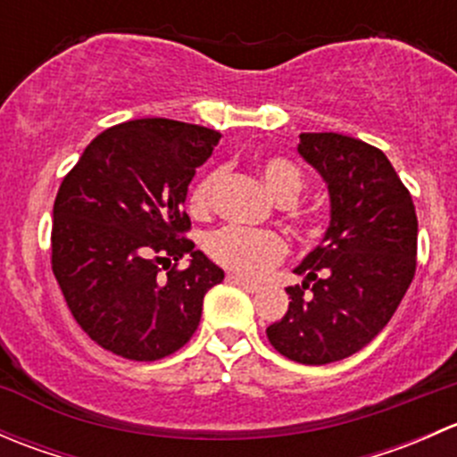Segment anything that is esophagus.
<instances>
[{"mask_svg":"<svg viewBox=\"0 0 457 457\" xmlns=\"http://www.w3.org/2000/svg\"><path fill=\"white\" fill-rule=\"evenodd\" d=\"M228 280L232 285H238V287H243L245 292H258V289H261V285L254 283V280H247V278H243V276H238V274H228Z\"/></svg>","mask_w":457,"mask_h":457,"instance_id":"esophagus-1","label":"esophagus"}]
</instances>
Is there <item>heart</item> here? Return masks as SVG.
<instances>
[{
    "label": "heart",
    "mask_w": 457,
    "mask_h": 457,
    "mask_svg": "<svg viewBox=\"0 0 457 457\" xmlns=\"http://www.w3.org/2000/svg\"><path fill=\"white\" fill-rule=\"evenodd\" d=\"M262 181L270 187L276 201L283 205H292L294 201L301 196L303 187H305V174L298 168L294 161L285 159V156H265L258 165ZM220 172L219 168L207 170L205 174L195 183L190 192V212L195 216L210 214L214 207V195L219 187ZM294 220L305 228H318V214L314 210H305V207H296L292 212ZM205 252L214 258L219 265L228 267V270L237 271L243 276H262L278 265L287 254V241L280 237L274 229H252L241 228V225H225V228L214 229L207 234L205 238Z\"/></svg>",
    "instance_id": "heart-1"
}]
</instances>
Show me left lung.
<instances>
[{
    "label": "left lung",
    "instance_id": "left-lung-1",
    "mask_svg": "<svg viewBox=\"0 0 457 457\" xmlns=\"http://www.w3.org/2000/svg\"><path fill=\"white\" fill-rule=\"evenodd\" d=\"M298 152L331 199L325 238L287 287L289 307L267 327L271 347L301 365H327L371 343L416 274L418 216L385 152L336 132H303Z\"/></svg>",
    "mask_w": 457,
    "mask_h": 457
}]
</instances>
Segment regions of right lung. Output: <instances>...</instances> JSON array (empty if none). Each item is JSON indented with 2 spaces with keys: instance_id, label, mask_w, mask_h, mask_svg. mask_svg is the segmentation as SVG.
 I'll return each instance as SVG.
<instances>
[{
  "instance_id": "right-lung-1",
  "label": "right lung",
  "mask_w": 457,
  "mask_h": 457,
  "mask_svg": "<svg viewBox=\"0 0 457 457\" xmlns=\"http://www.w3.org/2000/svg\"><path fill=\"white\" fill-rule=\"evenodd\" d=\"M219 139L195 123L135 119L95 137L63 177L50 262L72 316L99 347L161 361L199 327L203 298L225 274L187 238L183 203ZM183 255L191 265L179 270Z\"/></svg>"
}]
</instances>
